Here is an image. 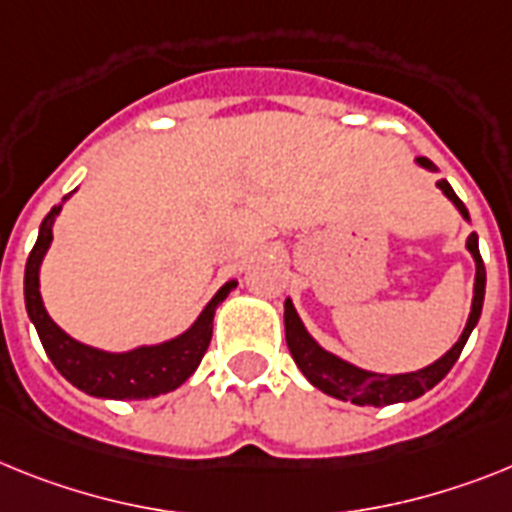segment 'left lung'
Instances as JSON below:
<instances>
[{
	"instance_id": "8db88e82",
	"label": "left lung",
	"mask_w": 512,
	"mask_h": 512,
	"mask_svg": "<svg viewBox=\"0 0 512 512\" xmlns=\"http://www.w3.org/2000/svg\"><path fill=\"white\" fill-rule=\"evenodd\" d=\"M416 166L437 174V166L429 158H416ZM437 187L442 190V195L448 197L450 203L455 205V210L461 213V218L466 223H471L468 218L466 205L458 200V195L453 192V187L448 184V179H437ZM466 249L471 252L476 263V276H474V299H471V312H468L466 328H463L461 338L450 346L445 354L437 359V362L427 364V367L416 369V372H401V375H382V372H372V369H362L356 364L346 362L341 356H336L333 351L322 349L320 343L312 338L307 328H304L302 317L296 312L291 296L283 304V325H286V343H289V351L294 356L296 367L302 369V375L307 377L317 390H322L325 395H333L338 401H351L356 406H390V403H409L419 395H424L427 390H432L442 377L448 375L450 367L458 362L463 346H466L471 330L476 328V322L482 317L484 307V286H487V270H484L482 255H479V236L471 231L466 239Z\"/></svg>"
}]
</instances>
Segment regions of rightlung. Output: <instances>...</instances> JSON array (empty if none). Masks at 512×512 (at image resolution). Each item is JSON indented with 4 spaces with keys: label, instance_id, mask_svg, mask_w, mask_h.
Segmentation results:
<instances>
[{
    "label": "right lung",
    "instance_id": "1",
    "mask_svg": "<svg viewBox=\"0 0 512 512\" xmlns=\"http://www.w3.org/2000/svg\"><path fill=\"white\" fill-rule=\"evenodd\" d=\"M72 197H62V203L46 213L38 229V239L25 263V309L44 343L46 356L59 369L64 380H70L77 390L93 398H111V401H143L161 393H171L182 382L195 375L200 359L208 351L213 336V315L218 304L236 289V278L226 281L213 294L203 312L197 315L190 328L161 343H145L127 351H106L88 346L62 330L46 312L41 299V263L54 239V221L62 213V205Z\"/></svg>",
    "mask_w": 512,
    "mask_h": 512
}]
</instances>
